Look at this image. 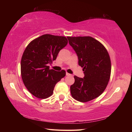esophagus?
Segmentation results:
<instances>
[{"instance_id":"1","label":"esophagus","mask_w":132,"mask_h":132,"mask_svg":"<svg viewBox=\"0 0 132 132\" xmlns=\"http://www.w3.org/2000/svg\"><path fill=\"white\" fill-rule=\"evenodd\" d=\"M66 75L67 76H71V74H70V73H66Z\"/></svg>"}]
</instances>
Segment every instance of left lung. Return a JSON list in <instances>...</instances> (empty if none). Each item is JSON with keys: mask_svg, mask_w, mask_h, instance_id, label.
<instances>
[{"mask_svg": "<svg viewBox=\"0 0 132 132\" xmlns=\"http://www.w3.org/2000/svg\"><path fill=\"white\" fill-rule=\"evenodd\" d=\"M69 43L76 53L84 78L75 76L70 86L71 96L82 102L90 101L101 94L110 79L111 59L101 42L91 37H68Z\"/></svg>", "mask_w": 132, "mask_h": 132, "instance_id": "1", "label": "left lung"}]
</instances>
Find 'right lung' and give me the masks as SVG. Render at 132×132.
<instances>
[{
	"label": "right lung",
	"mask_w": 132,
	"mask_h": 132,
	"mask_svg": "<svg viewBox=\"0 0 132 132\" xmlns=\"http://www.w3.org/2000/svg\"><path fill=\"white\" fill-rule=\"evenodd\" d=\"M68 42L65 37L45 34L32 40L26 47L21 61V77L29 92L35 97H50L56 84L65 76V71L50 69L48 64L56 60Z\"/></svg>",
	"instance_id": "1"
}]
</instances>
